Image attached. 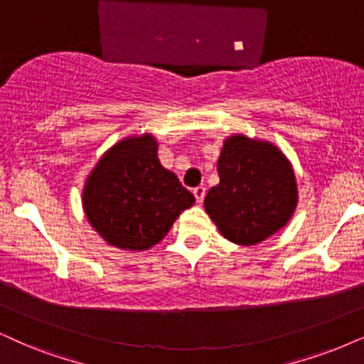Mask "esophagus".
<instances>
[{
    "mask_svg": "<svg viewBox=\"0 0 364 364\" xmlns=\"http://www.w3.org/2000/svg\"><path fill=\"white\" fill-rule=\"evenodd\" d=\"M193 195H195L198 203H201V201L205 200V195H206V188L205 186H196L195 190H193Z\"/></svg>",
    "mask_w": 364,
    "mask_h": 364,
    "instance_id": "34e87169",
    "label": "esophagus"
}]
</instances>
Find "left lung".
<instances>
[{
  "instance_id": "8db88e82",
  "label": "left lung",
  "mask_w": 364,
  "mask_h": 364,
  "mask_svg": "<svg viewBox=\"0 0 364 364\" xmlns=\"http://www.w3.org/2000/svg\"><path fill=\"white\" fill-rule=\"evenodd\" d=\"M216 168L220 183L206 195L205 210L230 242L255 245L291 220L296 176L274 144L242 134L228 137Z\"/></svg>"
}]
</instances>
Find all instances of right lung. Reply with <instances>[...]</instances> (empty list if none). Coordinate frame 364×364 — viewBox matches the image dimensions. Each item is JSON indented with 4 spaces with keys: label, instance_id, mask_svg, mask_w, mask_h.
I'll return each instance as SVG.
<instances>
[{
    "label": "right lung",
    "instance_id": "obj_1",
    "mask_svg": "<svg viewBox=\"0 0 364 364\" xmlns=\"http://www.w3.org/2000/svg\"><path fill=\"white\" fill-rule=\"evenodd\" d=\"M195 196L161 166L151 134L127 137L102 156L87 178L82 205L109 245L148 250L163 240Z\"/></svg>",
    "mask_w": 364,
    "mask_h": 364
}]
</instances>
